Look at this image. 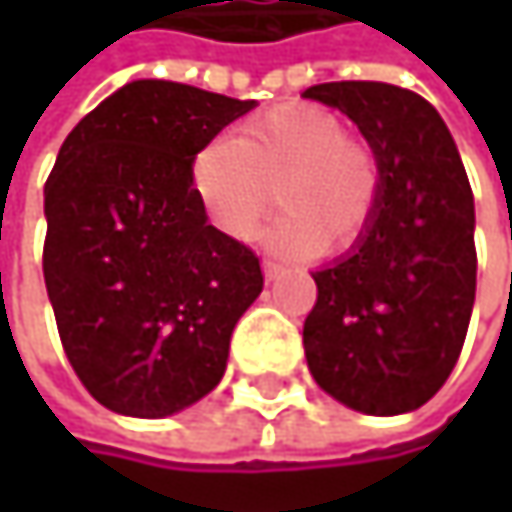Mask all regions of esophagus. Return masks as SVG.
Returning <instances> with one entry per match:
<instances>
[{"instance_id": "34e87169", "label": "esophagus", "mask_w": 512, "mask_h": 512, "mask_svg": "<svg viewBox=\"0 0 512 512\" xmlns=\"http://www.w3.org/2000/svg\"><path fill=\"white\" fill-rule=\"evenodd\" d=\"M281 272H284V266H281L278 260H272V257H263V275H266V281H275Z\"/></svg>"}]
</instances>
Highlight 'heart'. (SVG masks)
<instances>
[{"label":"heart","instance_id":"obj_1","mask_svg":"<svg viewBox=\"0 0 512 512\" xmlns=\"http://www.w3.org/2000/svg\"><path fill=\"white\" fill-rule=\"evenodd\" d=\"M382 183L376 151L314 103L266 109L192 159V189L222 234L249 240L275 189L284 213L269 237L296 255L353 249L376 219Z\"/></svg>","mask_w":512,"mask_h":512}]
</instances>
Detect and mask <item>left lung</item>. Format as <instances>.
Here are the masks:
<instances>
[{"mask_svg":"<svg viewBox=\"0 0 512 512\" xmlns=\"http://www.w3.org/2000/svg\"><path fill=\"white\" fill-rule=\"evenodd\" d=\"M305 97L356 121L385 174L370 231L314 272L302 329L311 376L358 412H412L451 376L474 308V198L460 151L409 88L323 82Z\"/></svg>","mask_w":512,"mask_h":512,"instance_id":"left-lung-1","label":"left lung"}]
</instances>
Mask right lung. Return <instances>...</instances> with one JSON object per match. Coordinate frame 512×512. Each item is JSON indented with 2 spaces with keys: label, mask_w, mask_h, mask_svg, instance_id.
Here are the masks:
<instances>
[{
  "label": "right lung",
  "mask_w": 512,
  "mask_h": 512,
  "mask_svg": "<svg viewBox=\"0 0 512 512\" xmlns=\"http://www.w3.org/2000/svg\"><path fill=\"white\" fill-rule=\"evenodd\" d=\"M255 109L139 79L64 139L44 186V281L64 356L88 394L133 418L210 394L231 332L263 290L257 255L207 225L192 159Z\"/></svg>",
  "instance_id": "right-lung-1"
}]
</instances>
